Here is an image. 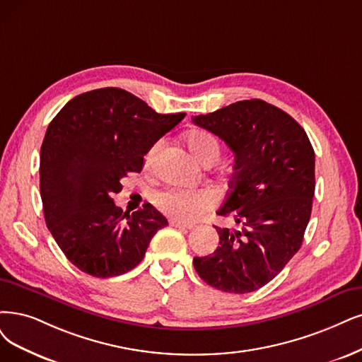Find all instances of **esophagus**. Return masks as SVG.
Returning <instances> with one entry per match:
<instances>
[{"label":"esophagus","instance_id":"34e87169","mask_svg":"<svg viewBox=\"0 0 362 362\" xmlns=\"http://www.w3.org/2000/svg\"><path fill=\"white\" fill-rule=\"evenodd\" d=\"M170 225L174 226V228H180V230H191L194 226L192 223H185V222H179V221H174V219L170 221Z\"/></svg>","mask_w":362,"mask_h":362}]
</instances>
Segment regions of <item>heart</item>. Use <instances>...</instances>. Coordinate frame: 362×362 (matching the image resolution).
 <instances>
[{
  "mask_svg": "<svg viewBox=\"0 0 362 362\" xmlns=\"http://www.w3.org/2000/svg\"><path fill=\"white\" fill-rule=\"evenodd\" d=\"M186 144H188L192 155L204 165L215 163L221 155L219 141L211 134L204 131L189 132L186 136ZM158 147L159 143H156L146 155V165L152 164ZM152 202L159 211H163L164 215L174 221L194 222L216 204L218 194L211 188H167L155 192Z\"/></svg>",
  "mask_w": 362,
  "mask_h": 362,
  "instance_id": "1",
  "label": "heart"
}]
</instances>
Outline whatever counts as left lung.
<instances>
[{
	"label": "left lung",
	"instance_id": "obj_1",
	"mask_svg": "<svg viewBox=\"0 0 362 362\" xmlns=\"http://www.w3.org/2000/svg\"><path fill=\"white\" fill-rule=\"evenodd\" d=\"M234 152L230 192L218 210L238 228H219V246L195 257L204 282L230 293L273 280L301 247L315 195V151L296 119L262 100L192 117Z\"/></svg>",
	"mask_w": 362,
	"mask_h": 362
}]
</instances>
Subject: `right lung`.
Returning a JSON list of instances; mask_svg holds the SVG:
<instances>
[{
    "mask_svg": "<svg viewBox=\"0 0 362 362\" xmlns=\"http://www.w3.org/2000/svg\"><path fill=\"white\" fill-rule=\"evenodd\" d=\"M183 117L101 88L74 97L52 119L40 152V194L50 234L80 272L105 279L132 270L168 225L152 204L129 215L112 197Z\"/></svg>",
    "mask_w": 362,
    "mask_h": 362,
    "instance_id": "add662e5",
    "label": "right lung"
}]
</instances>
